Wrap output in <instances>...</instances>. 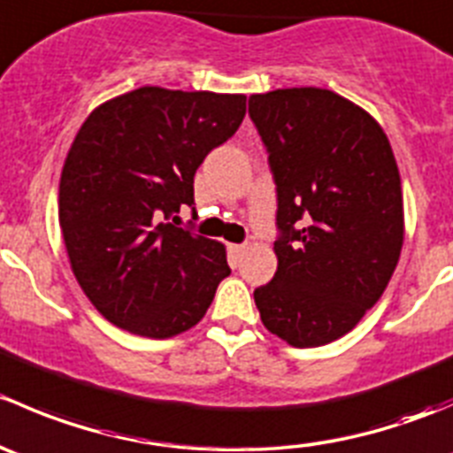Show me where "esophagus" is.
Segmentation results:
<instances>
[{"label":"esophagus","instance_id":"esophagus-1","mask_svg":"<svg viewBox=\"0 0 453 453\" xmlns=\"http://www.w3.org/2000/svg\"><path fill=\"white\" fill-rule=\"evenodd\" d=\"M243 250H245V245H239V243H230V245H227V252H230L232 260H239L241 254H243Z\"/></svg>","mask_w":453,"mask_h":453}]
</instances>
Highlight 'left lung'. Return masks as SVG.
I'll list each match as a JSON object with an SVG mask.
<instances>
[{
  "label": "left lung",
  "instance_id": "left-lung-1",
  "mask_svg": "<svg viewBox=\"0 0 453 453\" xmlns=\"http://www.w3.org/2000/svg\"><path fill=\"white\" fill-rule=\"evenodd\" d=\"M250 118L276 184L272 282L260 319L296 349L357 326L386 291L403 248L395 153L370 113L335 91L291 87L250 96Z\"/></svg>",
  "mask_w": 453,
  "mask_h": 453
}]
</instances>
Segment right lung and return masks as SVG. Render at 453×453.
I'll list each match as a JSON object with an SVG mask.
<instances>
[{
    "instance_id": "right-lung-1",
    "label": "right lung",
    "mask_w": 453,
    "mask_h": 453,
    "mask_svg": "<svg viewBox=\"0 0 453 453\" xmlns=\"http://www.w3.org/2000/svg\"><path fill=\"white\" fill-rule=\"evenodd\" d=\"M245 100L140 87L94 109L76 134L58 223L81 289L116 326L153 340L188 331L230 276L221 243L168 219L195 205V173L236 134Z\"/></svg>"
}]
</instances>
